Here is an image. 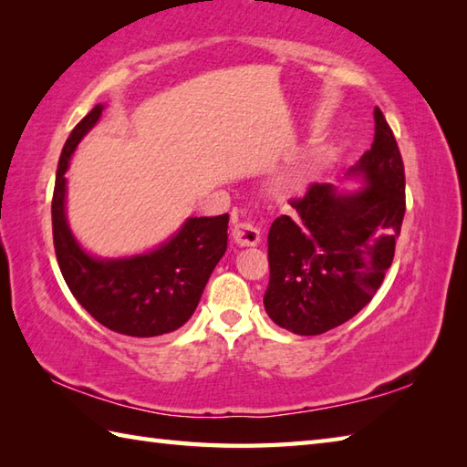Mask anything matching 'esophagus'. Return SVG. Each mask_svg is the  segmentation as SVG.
Here are the masks:
<instances>
[{"label": "esophagus", "mask_w": 467, "mask_h": 467, "mask_svg": "<svg viewBox=\"0 0 467 467\" xmlns=\"http://www.w3.org/2000/svg\"><path fill=\"white\" fill-rule=\"evenodd\" d=\"M233 241L239 246H254L261 243V231L253 223H236L233 228Z\"/></svg>", "instance_id": "1"}]
</instances>
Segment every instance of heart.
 Wrapping results in <instances>:
<instances>
[{
  "mask_svg": "<svg viewBox=\"0 0 467 467\" xmlns=\"http://www.w3.org/2000/svg\"><path fill=\"white\" fill-rule=\"evenodd\" d=\"M301 178H303V174H301V172L289 174V176L285 178V184H286V186H296V184H301Z\"/></svg>",
  "mask_w": 467,
  "mask_h": 467,
  "instance_id": "obj_1",
  "label": "heart"
}]
</instances>
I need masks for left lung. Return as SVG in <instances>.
<instances>
[{
    "instance_id": "left-lung-1",
    "label": "left lung",
    "mask_w": 467,
    "mask_h": 467,
    "mask_svg": "<svg viewBox=\"0 0 467 467\" xmlns=\"http://www.w3.org/2000/svg\"><path fill=\"white\" fill-rule=\"evenodd\" d=\"M371 150L351 168L365 186L353 194L313 182L291 198L269 231V286L265 309L295 335H321L349 321L383 283L405 214L400 146L375 108Z\"/></svg>"
}]
</instances>
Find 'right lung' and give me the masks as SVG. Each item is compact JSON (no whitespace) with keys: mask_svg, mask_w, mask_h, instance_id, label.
Masks as SVG:
<instances>
[{"mask_svg":"<svg viewBox=\"0 0 467 467\" xmlns=\"http://www.w3.org/2000/svg\"><path fill=\"white\" fill-rule=\"evenodd\" d=\"M104 110L94 106L69 134L57 162L52 198L54 249L67 289L98 323L130 337L176 331L191 319L223 259L228 214L188 218L171 241L130 259L102 261L80 249L66 223V171L78 142Z\"/></svg>","mask_w":467,"mask_h":467,"instance_id":"right-lung-1","label":"right lung"}]
</instances>
